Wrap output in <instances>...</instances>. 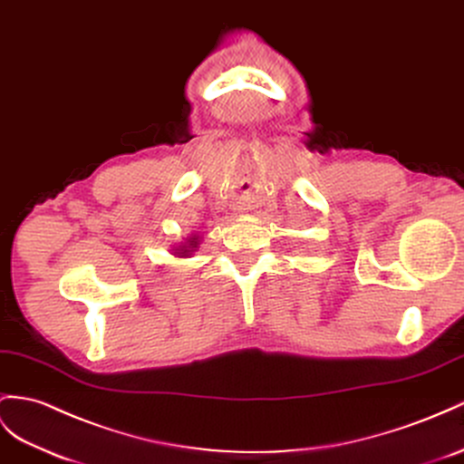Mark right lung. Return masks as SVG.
<instances>
[{
	"label": "right lung",
	"instance_id": "right-lung-1",
	"mask_svg": "<svg viewBox=\"0 0 464 464\" xmlns=\"http://www.w3.org/2000/svg\"><path fill=\"white\" fill-rule=\"evenodd\" d=\"M199 241H201V237H199L198 233L188 235L182 243H178V245L172 246V255L178 256V258L192 256V255L198 251V248H199Z\"/></svg>",
	"mask_w": 464,
	"mask_h": 464
}]
</instances>
